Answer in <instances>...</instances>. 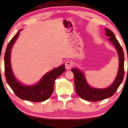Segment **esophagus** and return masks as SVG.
<instances>
[{"mask_svg": "<svg viewBox=\"0 0 128 128\" xmlns=\"http://www.w3.org/2000/svg\"><path fill=\"white\" fill-rule=\"evenodd\" d=\"M65 66L66 69H71L73 66V62L71 60H68L66 62V64H65Z\"/></svg>", "mask_w": 128, "mask_h": 128, "instance_id": "1", "label": "esophagus"}]
</instances>
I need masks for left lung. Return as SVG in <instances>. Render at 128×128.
Masks as SVG:
<instances>
[{
	"label": "left lung",
	"mask_w": 128,
	"mask_h": 128,
	"mask_svg": "<svg viewBox=\"0 0 128 128\" xmlns=\"http://www.w3.org/2000/svg\"><path fill=\"white\" fill-rule=\"evenodd\" d=\"M106 34L109 40L114 45L118 52L119 59V66L116 79L109 88L104 89L92 88L87 83L85 76L77 69H72L74 75V84L76 92L81 98L92 102H97L110 97L116 93L123 81L124 76V55L123 50L113 32L105 28Z\"/></svg>",
	"instance_id": "1"
}]
</instances>
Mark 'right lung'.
Segmentation results:
<instances>
[{"label":"right lung","mask_w":128,"mask_h":128,"mask_svg":"<svg viewBox=\"0 0 128 128\" xmlns=\"http://www.w3.org/2000/svg\"><path fill=\"white\" fill-rule=\"evenodd\" d=\"M17 32L8 43L4 55L5 75L7 83L18 98L28 101L39 102L48 99L53 91L54 81L65 72L64 65L47 73L37 85L31 86L22 85L14 76L10 66V52L12 46L18 36Z\"/></svg>","instance_id":"add662e5"}]
</instances>
